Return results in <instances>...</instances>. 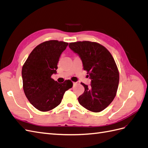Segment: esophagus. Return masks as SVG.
Returning a JSON list of instances; mask_svg holds the SVG:
<instances>
[{"mask_svg": "<svg viewBox=\"0 0 148 148\" xmlns=\"http://www.w3.org/2000/svg\"><path fill=\"white\" fill-rule=\"evenodd\" d=\"M73 86H75L76 84H77V83H76V82H73Z\"/></svg>", "mask_w": 148, "mask_h": 148, "instance_id": "1", "label": "esophagus"}]
</instances>
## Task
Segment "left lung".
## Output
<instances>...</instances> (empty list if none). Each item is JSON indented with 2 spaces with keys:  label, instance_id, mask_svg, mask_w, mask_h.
<instances>
[{
  "label": "left lung",
  "instance_id": "8db88e82",
  "mask_svg": "<svg viewBox=\"0 0 148 148\" xmlns=\"http://www.w3.org/2000/svg\"><path fill=\"white\" fill-rule=\"evenodd\" d=\"M69 47L79 56L91 79L89 86L82 83L84 91L78 97L79 104L99 112L112 102L117 91L119 72L114 58L105 47L95 42H70Z\"/></svg>",
  "mask_w": 148,
  "mask_h": 148
}]
</instances>
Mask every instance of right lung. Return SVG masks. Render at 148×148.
I'll use <instances>...</instances> for the list:
<instances>
[{"label":"right lung","instance_id":"1","mask_svg":"<svg viewBox=\"0 0 148 148\" xmlns=\"http://www.w3.org/2000/svg\"><path fill=\"white\" fill-rule=\"evenodd\" d=\"M68 44L57 40L40 44L22 67L24 92L31 104L40 111L47 112L59 106L65 92L73 86L70 79L59 83L51 78L57 73L59 58Z\"/></svg>","mask_w":148,"mask_h":148}]
</instances>
